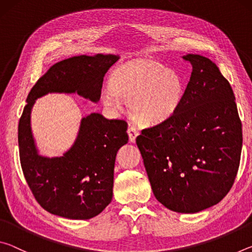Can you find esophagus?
<instances>
[{"label": "esophagus", "instance_id": "esophagus-1", "mask_svg": "<svg viewBox=\"0 0 252 252\" xmlns=\"http://www.w3.org/2000/svg\"><path fill=\"white\" fill-rule=\"evenodd\" d=\"M127 134H129V140H130V142L134 143V142H135L136 136L139 135V131H138V129H136V127L130 126L129 127H127Z\"/></svg>", "mask_w": 252, "mask_h": 252}]
</instances>
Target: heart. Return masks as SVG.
I'll use <instances>...</instances> for the list:
<instances>
[{
    "label": "heart",
    "instance_id": "1",
    "mask_svg": "<svg viewBox=\"0 0 252 252\" xmlns=\"http://www.w3.org/2000/svg\"><path fill=\"white\" fill-rule=\"evenodd\" d=\"M111 89L102 91L106 110L120 112L126 103L139 122L157 125L177 112L185 96L186 83L180 73L155 61L127 63L113 72Z\"/></svg>",
    "mask_w": 252,
    "mask_h": 252
}]
</instances>
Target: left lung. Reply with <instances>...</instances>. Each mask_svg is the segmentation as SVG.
<instances>
[{
  "label": "left lung",
  "instance_id": "1",
  "mask_svg": "<svg viewBox=\"0 0 252 252\" xmlns=\"http://www.w3.org/2000/svg\"><path fill=\"white\" fill-rule=\"evenodd\" d=\"M192 73L169 120L141 131V152L153 194L170 210L195 213L222 200L240 164L242 126L228 80L210 59L183 55Z\"/></svg>",
  "mask_w": 252,
  "mask_h": 252
}]
</instances>
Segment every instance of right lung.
<instances>
[{
	"mask_svg": "<svg viewBox=\"0 0 252 252\" xmlns=\"http://www.w3.org/2000/svg\"><path fill=\"white\" fill-rule=\"evenodd\" d=\"M119 55H79L55 63L30 91L19 122L20 161L34 198L52 215L87 220L104 210L113 195L114 162L127 143L125 120L100 113L82 118L75 141L61 157L39 155L31 129L35 100L48 93H76L97 102L106 72Z\"/></svg>",
	"mask_w": 252,
	"mask_h": 252,
	"instance_id": "obj_1",
	"label": "right lung"
}]
</instances>
